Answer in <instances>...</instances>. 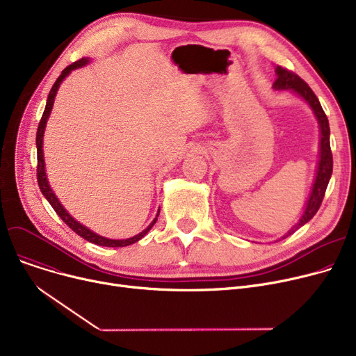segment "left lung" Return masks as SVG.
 <instances>
[{"instance_id":"1","label":"left lung","mask_w":356,"mask_h":356,"mask_svg":"<svg viewBox=\"0 0 356 356\" xmlns=\"http://www.w3.org/2000/svg\"><path fill=\"white\" fill-rule=\"evenodd\" d=\"M275 73H277V79L274 82V88L275 89H291L293 92L297 93L298 97H302L313 109L314 115L317 118V122H319V127H321V159H319V164H317V173H316L313 189H312L310 197L307 200L306 211H305L303 216L300 218V220H298L297 225H294L289 231V234H286L282 238V239H284L289 235H291L293 232H296L298 228L303 227L305 223H307L316 215V212L319 211L322 200L326 193V188L329 184L330 176H332L333 157H332V152H330L329 121H327V117L325 114V111H323L319 99H317V97L314 95V92L300 76H298V74H296L291 70H287L282 66H277Z\"/></svg>"}]
</instances>
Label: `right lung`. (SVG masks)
Returning <instances> with one entry per match:
<instances>
[{"label": "right lung", "instance_id": "1", "mask_svg": "<svg viewBox=\"0 0 356 356\" xmlns=\"http://www.w3.org/2000/svg\"><path fill=\"white\" fill-rule=\"evenodd\" d=\"M88 63V59H81L78 62H74L72 65H69L66 69H63V72L60 73V76L56 79L54 85L51 86L50 92H49V97H47V102H46V108H44V112L42 115V120L39 122V128H37V136H35V145H37V181H39V188L42 191V193L44 195V197L49 200V203L51 204V208L56 211V213H58L60 216V219L66 223V225L73 231L76 232L79 236H82L83 239L92 242V244H97V245H101V247H127V245H131L134 244V242L140 241L149 229L153 228V225L156 223L157 218H154V220L149 223V225L143 231L140 232L138 235L133 236V238H127V239H108V238H104L95 232H92L90 229H88L86 227L81 225V223L78 220H74L67 212L66 209L62 207L60 202L58 200V197H56V195L53 193V191L50 189L49 186V181H47V177H46V170H44V157H43V134H44V128H46V122L49 120V115H50V111L53 108V102H54V97L56 93H58V89L62 83V81L67 76V74L73 70V69H78V67H82L83 65ZM160 213V211H159ZM157 213V216H159Z\"/></svg>", "mask_w": 356, "mask_h": 356}]
</instances>
